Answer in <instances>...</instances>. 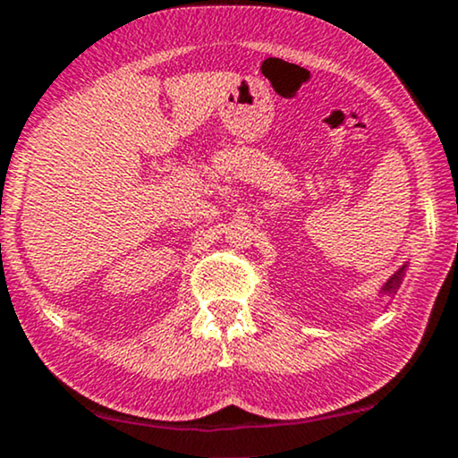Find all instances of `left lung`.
Returning <instances> with one entry per match:
<instances>
[{
    "mask_svg": "<svg viewBox=\"0 0 458 458\" xmlns=\"http://www.w3.org/2000/svg\"><path fill=\"white\" fill-rule=\"evenodd\" d=\"M405 267H407V263L403 267H399V272H394V276H392L390 281L384 284V289H381V292H384V293H396V289L401 287L403 276H405Z\"/></svg>",
    "mask_w": 458,
    "mask_h": 458,
    "instance_id": "8db88e82",
    "label": "left lung"
}]
</instances>
